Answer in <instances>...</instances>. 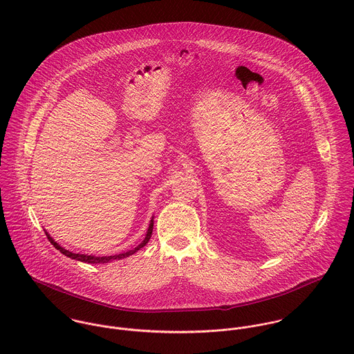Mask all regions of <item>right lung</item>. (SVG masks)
<instances>
[{"label": "right lung", "mask_w": 354, "mask_h": 354, "mask_svg": "<svg viewBox=\"0 0 354 354\" xmlns=\"http://www.w3.org/2000/svg\"><path fill=\"white\" fill-rule=\"evenodd\" d=\"M152 227H153V221L151 219L150 226H149V230H147V234H146V239H145V240L142 241V244H140V245H138L135 250L128 251V252L118 253V254H114V256H103V257H100V256H93V254H80V253L69 252V251L64 250L62 247H59V245H58V244L51 239L50 236H49L48 233H46V236H48V240L50 241L51 245H54V248H57V250H58L59 252L62 253V254H65V256H68V257H71V259H76V260L84 261V263L98 264V263H107V261H110V260H115V259H124V257H128V256L133 254L136 251H139L140 248H143V247L149 243V240L151 239Z\"/></svg>", "instance_id": "obj_1"}]
</instances>
